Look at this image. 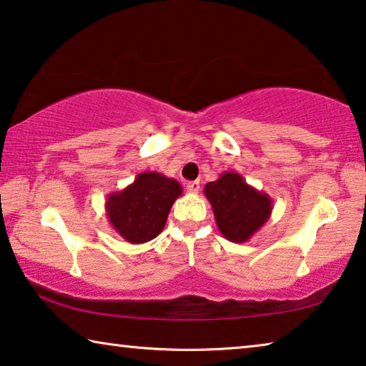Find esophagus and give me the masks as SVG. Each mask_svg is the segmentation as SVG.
I'll list each match as a JSON object with an SVG mask.
<instances>
[{
	"instance_id": "1",
	"label": "esophagus",
	"mask_w": 366,
	"mask_h": 366,
	"mask_svg": "<svg viewBox=\"0 0 366 366\" xmlns=\"http://www.w3.org/2000/svg\"><path fill=\"white\" fill-rule=\"evenodd\" d=\"M187 189L189 191V193H197V191H199V182H188L187 183Z\"/></svg>"
}]
</instances>
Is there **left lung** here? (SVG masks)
<instances>
[{
    "label": "left lung",
    "mask_w": 366,
    "mask_h": 366,
    "mask_svg": "<svg viewBox=\"0 0 366 366\" xmlns=\"http://www.w3.org/2000/svg\"><path fill=\"white\" fill-rule=\"evenodd\" d=\"M204 194L220 233L233 243L248 242L272 214L271 196L251 187L237 172H224L207 183Z\"/></svg>",
    "instance_id": "obj_1"
}]
</instances>
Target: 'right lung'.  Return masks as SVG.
Masks as SVG:
<instances>
[{
    "mask_svg": "<svg viewBox=\"0 0 366 366\" xmlns=\"http://www.w3.org/2000/svg\"><path fill=\"white\" fill-rule=\"evenodd\" d=\"M182 193V184L175 178L142 172L127 188L107 196V217L119 237L142 244L164 230L173 202Z\"/></svg>",
    "mask_w": 366,
    "mask_h": 366,
    "instance_id": "add662e5",
    "label": "right lung"
}]
</instances>
